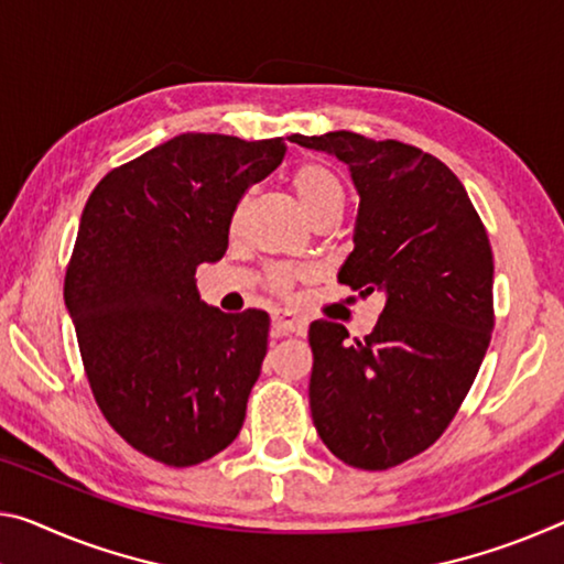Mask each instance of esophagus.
Instances as JSON below:
<instances>
[{
    "label": "esophagus",
    "mask_w": 564,
    "mask_h": 564,
    "mask_svg": "<svg viewBox=\"0 0 564 564\" xmlns=\"http://www.w3.org/2000/svg\"><path fill=\"white\" fill-rule=\"evenodd\" d=\"M306 318H301L291 311H275L273 314V336H289V334H306Z\"/></svg>",
    "instance_id": "1"
}]
</instances>
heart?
I'll use <instances>...</instances> for the list:
<instances>
[{"mask_svg": "<svg viewBox=\"0 0 564 564\" xmlns=\"http://www.w3.org/2000/svg\"><path fill=\"white\" fill-rule=\"evenodd\" d=\"M291 191L296 193L301 208L308 213L311 220L324 216L328 210L344 208V185L338 175L324 163L303 160L291 170ZM238 220V216H236ZM299 279V271L289 265H275L265 273V285L273 293H289Z\"/></svg>", "mask_w": 564, "mask_h": 564, "instance_id": "b5f03b06", "label": "heart"}]
</instances>
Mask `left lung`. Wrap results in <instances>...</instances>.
Segmentation results:
<instances>
[{"instance_id": "8db88e82", "label": "left lung", "mask_w": 564, "mask_h": 564, "mask_svg": "<svg viewBox=\"0 0 564 564\" xmlns=\"http://www.w3.org/2000/svg\"><path fill=\"white\" fill-rule=\"evenodd\" d=\"M291 140L351 167L361 203L338 283L387 299L366 338L311 324V416L348 467H397L444 434L487 354L495 261L485 223L459 177L406 142L348 130Z\"/></svg>"}]
</instances>
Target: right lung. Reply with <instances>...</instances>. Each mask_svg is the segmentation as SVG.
I'll return each instance as SVG.
<instances>
[{
    "label": "right lung",
    "mask_w": 564,
    "mask_h": 564,
    "mask_svg": "<svg viewBox=\"0 0 564 564\" xmlns=\"http://www.w3.org/2000/svg\"><path fill=\"white\" fill-rule=\"evenodd\" d=\"M283 138L185 132L87 198L65 275L93 397L132 449L193 467L236 440L268 351L265 311L223 314L195 289L240 198L281 165Z\"/></svg>",
    "instance_id": "add662e5"
}]
</instances>
